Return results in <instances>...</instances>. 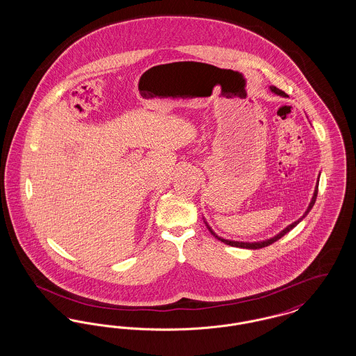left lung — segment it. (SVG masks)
Returning <instances> with one entry per match:
<instances>
[{
    "mask_svg": "<svg viewBox=\"0 0 356 356\" xmlns=\"http://www.w3.org/2000/svg\"><path fill=\"white\" fill-rule=\"evenodd\" d=\"M270 89H271V92H273L275 95H277V96H282V97H286L287 95L283 92V90H280V89H277L276 86H270ZM318 183H319V180H318ZM318 184L315 186V191H314V196H312V199H311V203L308 205V208H307V211L305 212V215L299 219V220L293 221L292 224H289L288 227H286L282 232H279L276 236L271 237V238H267V240H263V241H254V243H247V241H235V240H227V238H222V237L218 236L213 231H212V228L209 227V224L205 221V225H207V228L209 229V232L213 235V236L216 237L218 240H220L222 243H225V244H228V245H231V247H238V248H247V250H259V248H263V247H267V245H270L272 244L273 241H276V240H279L280 237L284 236L286 234H288L293 227H296L300 221L305 219V216H307V213L312 209V207H314V204L316 202V196H318Z\"/></svg>",
    "mask_w": 356,
    "mask_h": 356,
    "instance_id": "8db88e82",
    "label": "left lung"
}]
</instances>
